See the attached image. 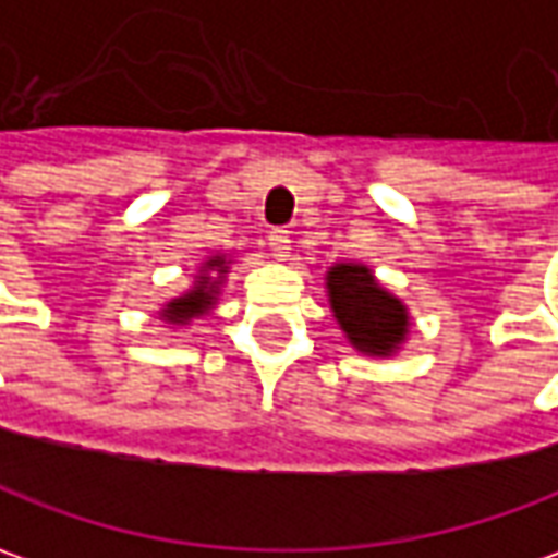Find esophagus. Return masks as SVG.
<instances>
[{
  "label": "esophagus",
  "instance_id": "1",
  "mask_svg": "<svg viewBox=\"0 0 558 558\" xmlns=\"http://www.w3.org/2000/svg\"><path fill=\"white\" fill-rule=\"evenodd\" d=\"M268 247H271V253H275L278 259H287V256H290V250H293L290 231H287V229H271V231H268Z\"/></svg>",
  "mask_w": 558,
  "mask_h": 558
}]
</instances>
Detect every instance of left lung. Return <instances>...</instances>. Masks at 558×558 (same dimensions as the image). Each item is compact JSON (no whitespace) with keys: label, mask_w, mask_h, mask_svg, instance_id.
I'll return each mask as SVG.
<instances>
[{"label":"left lung","mask_w":558,"mask_h":558,"mask_svg":"<svg viewBox=\"0 0 558 558\" xmlns=\"http://www.w3.org/2000/svg\"><path fill=\"white\" fill-rule=\"evenodd\" d=\"M327 293L339 327L360 354L390 357L407 342V305L390 295L366 265H332L327 271Z\"/></svg>","instance_id":"8db88e82"}]
</instances>
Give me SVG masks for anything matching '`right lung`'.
Wrapping results in <instances>:
<instances>
[{"instance_id":"add662e5","label":"right lung","mask_w":558,"mask_h":558,"mask_svg":"<svg viewBox=\"0 0 558 558\" xmlns=\"http://www.w3.org/2000/svg\"><path fill=\"white\" fill-rule=\"evenodd\" d=\"M216 274V279H210L206 271ZM226 271H229V263H226V256H210L207 263L201 265V275L195 280V287L189 290V293L177 295V299H170L168 305L161 308V317L168 320V324H189L192 317H201V314H207V311L216 305V295H219V283L226 278Z\"/></svg>"}]
</instances>
